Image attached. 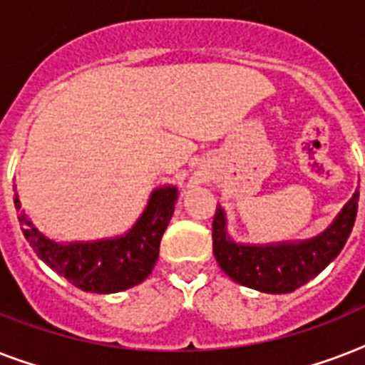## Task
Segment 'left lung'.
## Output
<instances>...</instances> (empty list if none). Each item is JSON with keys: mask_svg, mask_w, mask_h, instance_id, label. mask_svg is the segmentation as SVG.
<instances>
[{"mask_svg": "<svg viewBox=\"0 0 365 365\" xmlns=\"http://www.w3.org/2000/svg\"><path fill=\"white\" fill-rule=\"evenodd\" d=\"M360 191H354L334 222L305 240L244 244L229 235L225 208L217 205L212 240L222 271L235 282L265 294H289L322 272L339 255L356 222Z\"/></svg>", "mask_w": 365, "mask_h": 365, "instance_id": "1", "label": "left lung"}]
</instances>
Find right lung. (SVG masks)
<instances>
[{"instance_id":"obj_1","label":"right lung","mask_w":365,"mask_h":365,"mask_svg":"<svg viewBox=\"0 0 365 365\" xmlns=\"http://www.w3.org/2000/svg\"><path fill=\"white\" fill-rule=\"evenodd\" d=\"M178 197L176 185L155 187L143 212L126 233L110 239L71 242H58L39 231L22 208L16 187L14 208L26 240L43 263L83 292L117 294L142 284L151 274Z\"/></svg>"}]
</instances>
